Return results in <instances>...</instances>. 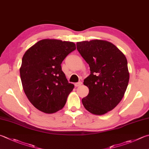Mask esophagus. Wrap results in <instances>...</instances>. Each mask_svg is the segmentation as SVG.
<instances>
[{
	"label": "esophagus",
	"instance_id": "34e87169",
	"mask_svg": "<svg viewBox=\"0 0 149 149\" xmlns=\"http://www.w3.org/2000/svg\"><path fill=\"white\" fill-rule=\"evenodd\" d=\"M82 82H78V83H75L74 84V86H75V87H78V86H80L81 85H82Z\"/></svg>",
	"mask_w": 149,
	"mask_h": 149
}]
</instances>
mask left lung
Wrapping results in <instances>:
<instances>
[{"instance_id": "1", "label": "left lung", "mask_w": 149, "mask_h": 149, "mask_svg": "<svg viewBox=\"0 0 149 149\" xmlns=\"http://www.w3.org/2000/svg\"><path fill=\"white\" fill-rule=\"evenodd\" d=\"M78 51L89 64L91 74L84 80L89 93L82 102L94 115H104L117 106L124 97L129 82L125 54L108 41L77 42Z\"/></svg>"}]
</instances>
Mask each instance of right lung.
<instances>
[{
    "label": "right lung",
    "mask_w": 149,
    "mask_h": 149,
    "mask_svg": "<svg viewBox=\"0 0 149 149\" xmlns=\"http://www.w3.org/2000/svg\"><path fill=\"white\" fill-rule=\"evenodd\" d=\"M76 49L73 42L44 39L25 52L20 76L22 88L32 104L45 113H54L65 106L74 88L61 64Z\"/></svg>",
    "instance_id": "right-lung-1"
}]
</instances>
